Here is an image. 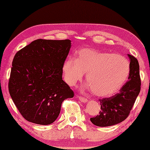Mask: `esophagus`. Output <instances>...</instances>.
Listing matches in <instances>:
<instances>
[{
  "label": "esophagus",
  "mask_w": 150,
  "mask_h": 150,
  "mask_svg": "<svg viewBox=\"0 0 150 150\" xmlns=\"http://www.w3.org/2000/svg\"><path fill=\"white\" fill-rule=\"evenodd\" d=\"M79 99H80L82 102H84V103L87 102V101H88L87 100V99H86V98L84 97H82V96H79Z\"/></svg>",
  "instance_id": "obj_1"
}]
</instances>
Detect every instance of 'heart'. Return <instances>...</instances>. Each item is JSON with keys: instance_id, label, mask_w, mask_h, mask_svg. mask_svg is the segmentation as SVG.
Masks as SVG:
<instances>
[{"instance_id": "1", "label": "heart", "mask_w": 150, "mask_h": 150, "mask_svg": "<svg viewBox=\"0 0 150 150\" xmlns=\"http://www.w3.org/2000/svg\"><path fill=\"white\" fill-rule=\"evenodd\" d=\"M63 71L70 85H75L87 73L86 80L93 94L107 97L125 83L130 73V63L122 55L83 49L78 51L75 59L70 58L65 61Z\"/></svg>"}]
</instances>
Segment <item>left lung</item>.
I'll use <instances>...</instances> for the list:
<instances>
[{
  "label": "left lung",
  "mask_w": 150,
  "mask_h": 150,
  "mask_svg": "<svg viewBox=\"0 0 150 150\" xmlns=\"http://www.w3.org/2000/svg\"><path fill=\"white\" fill-rule=\"evenodd\" d=\"M128 56L130 60L128 82L115 95L99 99L101 105L99 115L90 118L91 122L97 126H111L126 119L140 92L139 63L133 56Z\"/></svg>",
  "instance_id": "obj_1"
}]
</instances>
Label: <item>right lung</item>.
Here are the masks:
<instances>
[{
	"mask_svg": "<svg viewBox=\"0 0 150 150\" xmlns=\"http://www.w3.org/2000/svg\"><path fill=\"white\" fill-rule=\"evenodd\" d=\"M71 41L37 39L15 55L8 82L10 95L26 120L49 125L73 91L62 79Z\"/></svg>",
	"mask_w": 150,
	"mask_h": 150,
	"instance_id": "right-lung-1",
	"label": "right lung"
}]
</instances>
